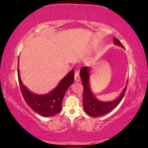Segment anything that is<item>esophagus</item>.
<instances>
[{"label":"esophagus","instance_id":"esophagus-1","mask_svg":"<svg viewBox=\"0 0 148 148\" xmlns=\"http://www.w3.org/2000/svg\"><path fill=\"white\" fill-rule=\"evenodd\" d=\"M74 80L76 82H80V77H79V74L78 71H76V72H75Z\"/></svg>","mask_w":148,"mask_h":148}]
</instances>
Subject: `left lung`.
I'll return each instance as SVG.
<instances>
[{"mask_svg": "<svg viewBox=\"0 0 148 148\" xmlns=\"http://www.w3.org/2000/svg\"><path fill=\"white\" fill-rule=\"evenodd\" d=\"M113 40L115 45L124 48V46L118 39L113 38ZM90 71H91V69L89 67L84 66L79 72L80 77H81L82 85L84 86V109L89 116L92 117H99L110 113L114 108H116L117 105L120 103L126 91L128 79H127L125 88L117 98L112 101H100L95 97L91 89L89 82Z\"/></svg>", "mask_w": 148, "mask_h": 148, "instance_id": "obj_1", "label": "left lung"}]
</instances>
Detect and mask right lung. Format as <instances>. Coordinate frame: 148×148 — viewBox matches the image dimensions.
Here are the masks:
<instances>
[{
  "label": "right lung",
  "instance_id": "right-lung-1",
  "mask_svg": "<svg viewBox=\"0 0 148 148\" xmlns=\"http://www.w3.org/2000/svg\"><path fill=\"white\" fill-rule=\"evenodd\" d=\"M17 76L20 89L27 104L36 113L46 117L56 116L61 111L63 97L70 86L74 83V71L71 70L59 82L56 88L44 95L34 93L24 86L20 77L19 66Z\"/></svg>",
  "mask_w": 148,
  "mask_h": 148
}]
</instances>
